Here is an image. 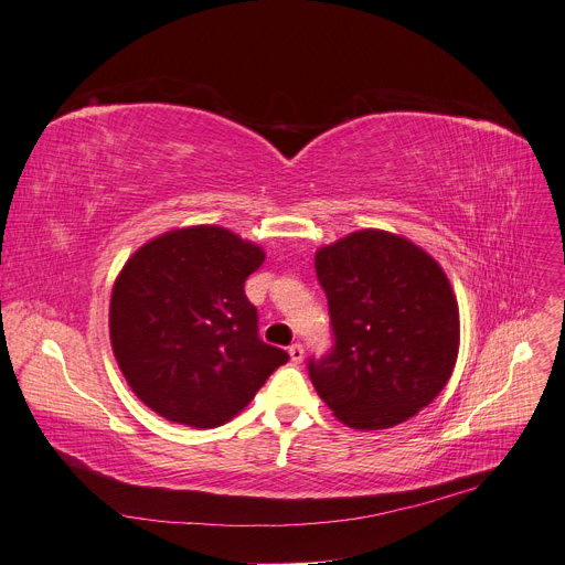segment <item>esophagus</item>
<instances>
[{
    "instance_id": "obj_1",
    "label": "esophagus",
    "mask_w": 565,
    "mask_h": 565,
    "mask_svg": "<svg viewBox=\"0 0 565 565\" xmlns=\"http://www.w3.org/2000/svg\"><path fill=\"white\" fill-rule=\"evenodd\" d=\"M288 354H290V361H292V363H302V361H305V348L299 345V343L290 345V348H288Z\"/></svg>"
}]
</instances>
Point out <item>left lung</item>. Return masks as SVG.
<instances>
[{
	"mask_svg": "<svg viewBox=\"0 0 565 565\" xmlns=\"http://www.w3.org/2000/svg\"><path fill=\"white\" fill-rule=\"evenodd\" d=\"M331 350L309 377L338 420L395 427L447 384L459 354V307L438 263L388 232L363 230L316 254Z\"/></svg>",
	"mask_w": 565,
	"mask_h": 565,
	"instance_id": "left-lung-1",
	"label": "left lung"
}]
</instances>
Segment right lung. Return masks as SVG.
<instances>
[{
	"instance_id": "add662e5",
	"label": "right lung",
	"mask_w": 565,
	"mask_h": 565,
	"mask_svg": "<svg viewBox=\"0 0 565 565\" xmlns=\"http://www.w3.org/2000/svg\"><path fill=\"white\" fill-rule=\"evenodd\" d=\"M260 247L222 227L142 245L113 286L110 345L131 391L159 416L211 429L243 411L288 354L260 341L245 281Z\"/></svg>"
}]
</instances>
